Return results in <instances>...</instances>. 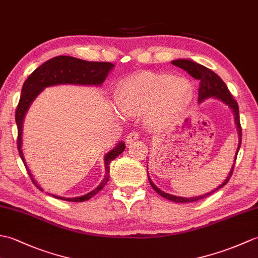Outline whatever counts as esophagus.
<instances>
[{
  "label": "esophagus",
  "mask_w": 258,
  "mask_h": 258,
  "mask_svg": "<svg viewBox=\"0 0 258 258\" xmlns=\"http://www.w3.org/2000/svg\"><path fill=\"white\" fill-rule=\"evenodd\" d=\"M140 139V133L136 132V131H134V132H131L128 135H127V143H132V142L139 140Z\"/></svg>",
  "instance_id": "1"
}]
</instances>
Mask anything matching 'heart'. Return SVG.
I'll list each match as a JSON object with an SVG mask.
<instances>
[{"label": "heart", "instance_id": "b5f03b06", "mask_svg": "<svg viewBox=\"0 0 258 258\" xmlns=\"http://www.w3.org/2000/svg\"><path fill=\"white\" fill-rule=\"evenodd\" d=\"M115 97L118 108L125 114L146 112L152 122L166 126L190 105L194 87L183 76L143 72L120 83Z\"/></svg>", "mask_w": 258, "mask_h": 258}]
</instances>
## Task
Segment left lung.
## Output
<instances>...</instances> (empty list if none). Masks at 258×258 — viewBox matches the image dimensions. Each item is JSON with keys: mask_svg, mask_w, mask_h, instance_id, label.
<instances>
[{"mask_svg": "<svg viewBox=\"0 0 258 258\" xmlns=\"http://www.w3.org/2000/svg\"><path fill=\"white\" fill-rule=\"evenodd\" d=\"M172 64L175 65V67L183 69L184 71H186L190 76H193L194 79L196 80H200V89H199V102H202L206 100L208 97H216L218 100L222 101L223 103H225L226 105H228L233 109L234 115H235V123H236V127L238 131V136H239V143H238V147H237V151H236V155H235V161L236 162V158H237V154H238V151H239V147L240 144H242V126H240V120H239V108H238V104L237 102L234 100L233 95L231 94V92L228 91L226 84L224 83L223 80L218 76L216 73H214L212 70L207 69L205 67H203V65L190 61V59H175V61H172ZM234 166H235V163L234 165L231 169V172H229L227 178L224 180L223 184H221L218 186L217 188H215L214 190H212L211 193H207L204 195H201V196H196V197H188V199H186V197H179V196H175V195H171L168 193H165V191L161 190L160 188L157 187V186L152 182L149 174H147V176H149V180H150V184L156 193L160 194L161 196H163L164 199H167L169 201H173V202H176V203H190V202H196V201H200L202 199H205L206 196H210L212 195L214 191L218 190L220 188H222L224 185H226L228 183L229 178H231L233 171H234Z\"/></svg>", "mask_w": 258, "mask_h": 258, "instance_id": "obj_1", "label": "left lung"}]
</instances>
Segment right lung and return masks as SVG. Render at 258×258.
Segmentation results:
<instances>
[{
    "label": "right lung",
    "instance_id": "add662e5",
    "mask_svg": "<svg viewBox=\"0 0 258 258\" xmlns=\"http://www.w3.org/2000/svg\"><path fill=\"white\" fill-rule=\"evenodd\" d=\"M114 68V65L109 62H89L84 59H80L72 56H56L48 59L45 63H43L41 67H38L29 78L24 82L22 87L20 102L18 104L15 111V122L18 125V149L19 154L23 161L26 167V171L29 173L32 182L34 183L37 188L43 190L37 183L33 178L32 174L27 167L24 161L23 152H22V126H23V119L25 114L29 109L31 103L34 101V98L47 86L58 85V84H80V85H101L105 81L109 71ZM125 150V144L123 142H119L117 146L109 151L104 158L105 162V176H104L102 183L97 186L95 189L90 191L89 194H85L80 197H61L53 195V197L58 200L68 201V202H84L90 200L91 197L97 194L104 186L106 185L109 178V164L116 158L119 154H122Z\"/></svg>",
    "mask_w": 258,
    "mask_h": 258
}]
</instances>
